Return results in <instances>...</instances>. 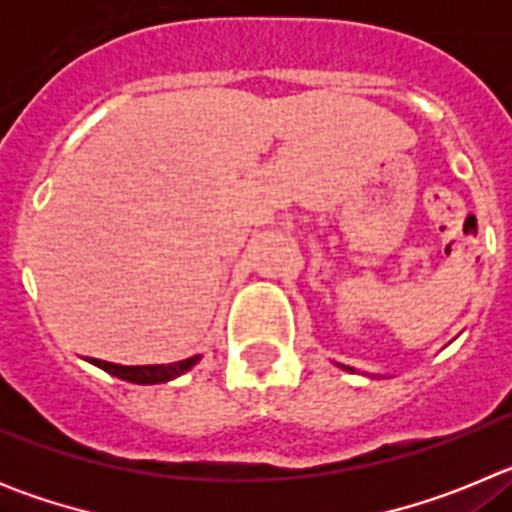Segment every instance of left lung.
Here are the masks:
<instances>
[{"instance_id":"obj_1","label":"left lung","mask_w":512,"mask_h":512,"mask_svg":"<svg viewBox=\"0 0 512 512\" xmlns=\"http://www.w3.org/2000/svg\"><path fill=\"white\" fill-rule=\"evenodd\" d=\"M343 369H348V366H343ZM348 372H354V369H348Z\"/></svg>"}]
</instances>
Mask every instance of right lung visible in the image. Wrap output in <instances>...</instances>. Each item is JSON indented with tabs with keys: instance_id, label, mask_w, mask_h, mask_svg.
I'll list each match as a JSON object with an SVG mask.
<instances>
[{
	"instance_id": "add662e5",
	"label": "right lung",
	"mask_w": 512,
	"mask_h": 512,
	"mask_svg": "<svg viewBox=\"0 0 512 512\" xmlns=\"http://www.w3.org/2000/svg\"><path fill=\"white\" fill-rule=\"evenodd\" d=\"M94 366L104 369L107 374L117 379H125V382L133 384H161L169 382V379L179 377V374L189 372L200 356H192V359L184 361H174V364H148V366H122V364H112V361H99V359H89Z\"/></svg>"
}]
</instances>
